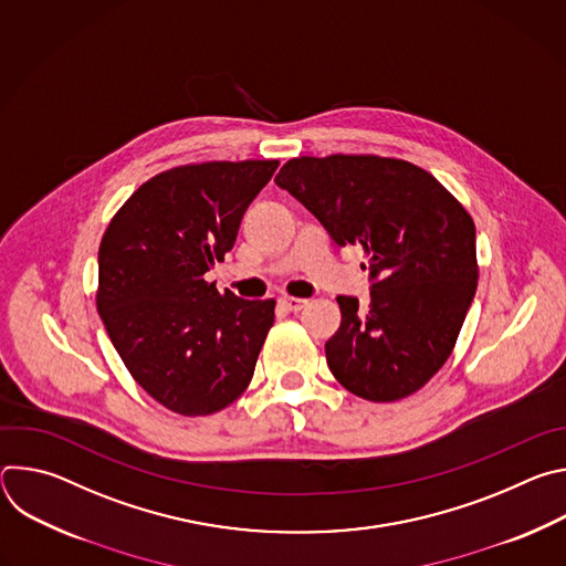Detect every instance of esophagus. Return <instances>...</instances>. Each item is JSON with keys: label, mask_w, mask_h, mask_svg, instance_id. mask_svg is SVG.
<instances>
[{"label": "esophagus", "mask_w": 566, "mask_h": 566, "mask_svg": "<svg viewBox=\"0 0 566 566\" xmlns=\"http://www.w3.org/2000/svg\"><path fill=\"white\" fill-rule=\"evenodd\" d=\"M280 304H282L286 311L297 313V311H302V308L308 304V300H302V297H289V295H284V297H280Z\"/></svg>", "instance_id": "esophagus-1"}]
</instances>
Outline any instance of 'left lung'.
<instances>
[{
  "mask_svg": "<svg viewBox=\"0 0 566 566\" xmlns=\"http://www.w3.org/2000/svg\"><path fill=\"white\" fill-rule=\"evenodd\" d=\"M340 247H360L371 300L336 297V380L371 402L419 391L450 358L476 291L474 221L430 172L378 154L291 158L275 177ZM365 266V264H363Z\"/></svg>",
  "mask_w": 566,
  "mask_h": 566,
  "instance_id": "left-lung-1",
  "label": "left lung"
}]
</instances>
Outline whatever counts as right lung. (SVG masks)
<instances>
[{
    "label": "right lung",
    "mask_w": 566,
    "mask_h": 566,
    "mask_svg": "<svg viewBox=\"0 0 566 566\" xmlns=\"http://www.w3.org/2000/svg\"><path fill=\"white\" fill-rule=\"evenodd\" d=\"M280 160H206L147 179L112 217L96 306L132 378L170 412L208 417L249 387L275 300L219 293L206 273L234 247Z\"/></svg>",
    "instance_id": "obj_1"
}]
</instances>
